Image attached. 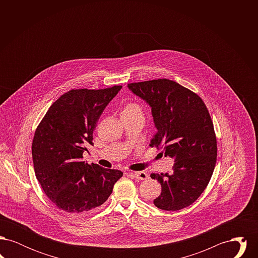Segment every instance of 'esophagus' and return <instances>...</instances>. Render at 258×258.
I'll return each instance as SVG.
<instances>
[{
    "mask_svg": "<svg viewBox=\"0 0 258 258\" xmlns=\"http://www.w3.org/2000/svg\"><path fill=\"white\" fill-rule=\"evenodd\" d=\"M131 174L137 180H147L149 178L147 173L144 171L135 172V173H131Z\"/></svg>",
    "mask_w": 258,
    "mask_h": 258,
    "instance_id": "34e87169",
    "label": "esophagus"
}]
</instances>
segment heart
Returning <instances> with one entry per match:
<instances>
[{
    "label": "heart",
    "instance_id": "heart-1",
    "mask_svg": "<svg viewBox=\"0 0 258 258\" xmlns=\"http://www.w3.org/2000/svg\"><path fill=\"white\" fill-rule=\"evenodd\" d=\"M134 111H141V107L139 106V104L135 103V102H127L124 106H123L122 113L125 112H134Z\"/></svg>",
    "mask_w": 258,
    "mask_h": 258
}]
</instances>
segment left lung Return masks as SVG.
I'll list each match as a JSON object with an SVG mask.
<instances>
[{
	"label": "left lung",
	"instance_id": "8db88e82",
	"mask_svg": "<svg viewBox=\"0 0 258 258\" xmlns=\"http://www.w3.org/2000/svg\"><path fill=\"white\" fill-rule=\"evenodd\" d=\"M127 87L151 107L157 133L150 146L162 149L175 161L172 174H151L161 185L154 204L165 211L191 205L206 188L217 161V138L205 103L196 93L165 78Z\"/></svg>",
	"mask_w": 258,
	"mask_h": 258
}]
</instances>
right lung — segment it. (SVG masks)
<instances>
[{
    "label": "right lung",
    "mask_w": 258,
    "mask_h": 258,
    "mask_svg": "<svg viewBox=\"0 0 258 258\" xmlns=\"http://www.w3.org/2000/svg\"><path fill=\"white\" fill-rule=\"evenodd\" d=\"M121 89L71 90L50 106L36 130L32 156L37 181L50 200L71 215L102 205L123 176L82 160L100 115Z\"/></svg>",
    "instance_id": "1"
}]
</instances>
